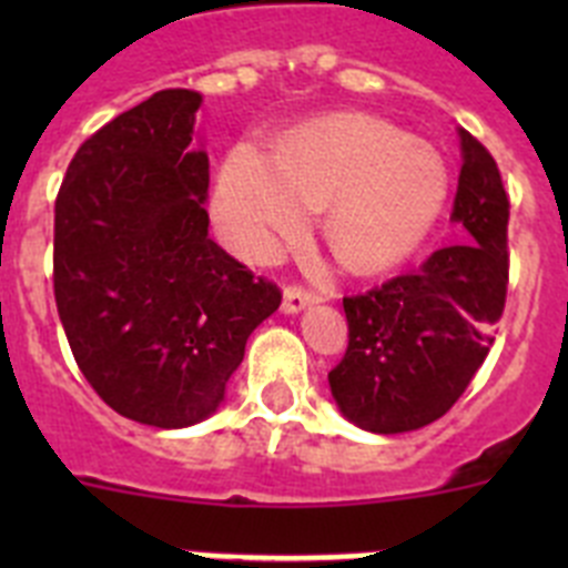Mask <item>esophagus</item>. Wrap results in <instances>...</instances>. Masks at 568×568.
<instances>
[{
	"mask_svg": "<svg viewBox=\"0 0 568 568\" xmlns=\"http://www.w3.org/2000/svg\"><path fill=\"white\" fill-rule=\"evenodd\" d=\"M321 295L313 293V290H304V287H287L284 290V313H301V310H307L310 304H318Z\"/></svg>",
	"mask_w": 568,
	"mask_h": 568,
	"instance_id": "1",
	"label": "esophagus"
}]
</instances>
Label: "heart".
Listing matches in <instances>:
<instances>
[{"instance_id":"b5f03b06","label":"heart","mask_w":568,"mask_h":568,"mask_svg":"<svg viewBox=\"0 0 568 568\" xmlns=\"http://www.w3.org/2000/svg\"><path fill=\"white\" fill-rule=\"evenodd\" d=\"M449 195L446 164L429 144L364 113L327 115L290 133L273 159L235 148L215 184V219L235 250L267 255L324 210V239L358 275L413 258Z\"/></svg>"}]
</instances>
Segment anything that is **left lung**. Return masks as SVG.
<instances>
[{
    "label": "left lung",
    "mask_w": 568,
    "mask_h": 568,
    "mask_svg": "<svg viewBox=\"0 0 568 568\" xmlns=\"http://www.w3.org/2000/svg\"><path fill=\"white\" fill-rule=\"evenodd\" d=\"M460 135L453 222L464 239L415 273L344 298L349 344L329 373L346 420L378 435L413 433L453 409L480 369L506 304V199L489 150Z\"/></svg>",
    "instance_id": "8db88e82"
}]
</instances>
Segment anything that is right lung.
Masks as SVG:
<instances>
[{
    "label": "right lung",
    "instance_id": "1",
    "mask_svg": "<svg viewBox=\"0 0 568 568\" xmlns=\"http://www.w3.org/2000/svg\"><path fill=\"white\" fill-rule=\"evenodd\" d=\"M202 93L159 90L90 135L53 222V295L79 369L119 415L159 429L210 418L281 290L207 235Z\"/></svg>",
    "mask_w": 568,
    "mask_h": 568
}]
</instances>
